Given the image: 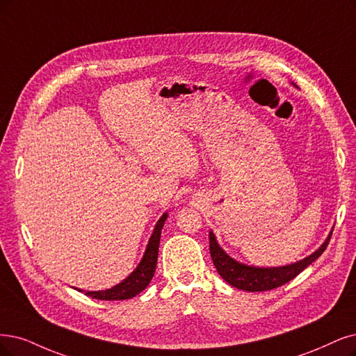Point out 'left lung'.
<instances>
[{
	"mask_svg": "<svg viewBox=\"0 0 356 356\" xmlns=\"http://www.w3.org/2000/svg\"><path fill=\"white\" fill-rule=\"evenodd\" d=\"M330 239H332V232L327 236L324 243L314 254L295 262V264H289L283 267L264 268V267L242 264V262L233 259L222 251L220 245L217 243V239L213 232H209V252H211V258L218 274L229 284L234 286L236 289H242V291H246V292H264V291H271V289L283 286L287 282L295 279L299 273L304 271L325 251V248L328 242H330Z\"/></svg>",
	"mask_w": 356,
	"mask_h": 356,
	"instance_id": "left-lung-1",
	"label": "left lung"
}]
</instances>
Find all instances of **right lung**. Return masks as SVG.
I'll return each mask as SVG.
<instances>
[{"label":"right lung","mask_w":356,"mask_h":356,"mask_svg":"<svg viewBox=\"0 0 356 356\" xmlns=\"http://www.w3.org/2000/svg\"><path fill=\"white\" fill-rule=\"evenodd\" d=\"M167 217H168L167 213H164L161 218L156 221L155 229L149 238L147 249H145V254L139 262V266L135 268L134 273H130L127 279H124L122 283L113 286L111 289H105V291H97V292H85V295L94 299H101V300H123V299H130L139 295L143 289L151 283L154 277L156 259H158V248H160L161 230Z\"/></svg>","instance_id":"right-lung-1"}]
</instances>
